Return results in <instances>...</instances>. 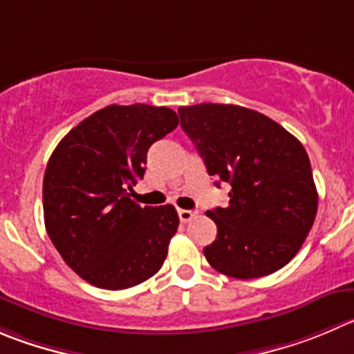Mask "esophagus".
Listing matches in <instances>:
<instances>
[{"instance_id":"obj_1","label":"esophagus","mask_w":354,"mask_h":354,"mask_svg":"<svg viewBox=\"0 0 354 354\" xmlns=\"http://www.w3.org/2000/svg\"><path fill=\"white\" fill-rule=\"evenodd\" d=\"M198 215V212H194V210H183V208H180L179 210V218H180V222H189V221H193L194 217H196Z\"/></svg>"}]
</instances>
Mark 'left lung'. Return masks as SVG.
<instances>
[{"label":"left lung","mask_w":354,"mask_h":354,"mask_svg":"<svg viewBox=\"0 0 354 354\" xmlns=\"http://www.w3.org/2000/svg\"><path fill=\"white\" fill-rule=\"evenodd\" d=\"M180 127L208 175L230 184V205L207 210L217 238L203 248L215 271L252 280L295 257L318 210L302 144L271 118L233 104L179 107Z\"/></svg>","instance_id":"obj_1"}]
</instances>
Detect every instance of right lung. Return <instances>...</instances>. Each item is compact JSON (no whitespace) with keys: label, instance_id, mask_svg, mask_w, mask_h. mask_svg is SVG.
I'll return each mask as SVG.
<instances>
[{"label":"right lung","instance_id":"right-lung-1","mask_svg":"<svg viewBox=\"0 0 354 354\" xmlns=\"http://www.w3.org/2000/svg\"><path fill=\"white\" fill-rule=\"evenodd\" d=\"M168 107L107 106L76 124L43 177L45 227L64 262L93 287L123 290L156 274L179 227L171 205L140 207L129 189L147 149L177 129Z\"/></svg>","mask_w":354,"mask_h":354}]
</instances>
